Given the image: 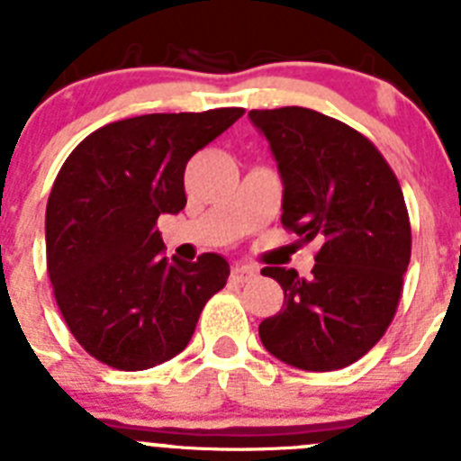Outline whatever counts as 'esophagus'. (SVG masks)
<instances>
[{"label": "esophagus", "mask_w": 461, "mask_h": 461, "mask_svg": "<svg viewBox=\"0 0 461 461\" xmlns=\"http://www.w3.org/2000/svg\"><path fill=\"white\" fill-rule=\"evenodd\" d=\"M230 275H233L235 281H249V279H254V276H256V267H251V266H235Z\"/></svg>", "instance_id": "1"}]
</instances>
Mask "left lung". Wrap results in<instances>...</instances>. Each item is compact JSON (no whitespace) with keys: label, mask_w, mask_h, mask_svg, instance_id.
<instances>
[{"label":"left lung","mask_w":461,"mask_h":461,"mask_svg":"<svg viewBox=\"0 0 461 461\" xmlns=\"http://www.w3.org/2000/svg\"><path fill=\"white\" fill-rule=\"evenodd\" d=\"M276 161L281 223L321 244L312 276L263 267L284 307L258 325L263 346L291 367L335 372L388 330L411 260L404 194L376 148L344 122L286 105L251 110Z\"/></svg>","instance_id":"left-lung-1"}]
</instances>
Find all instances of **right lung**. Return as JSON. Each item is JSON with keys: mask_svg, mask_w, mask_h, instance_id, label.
Instances as JSON below:
<instances>
[{"mask_svg": "<svg viewBox=\"0 0 461 461\" xmlns=\"http://www.w3.org/2000/svg\"><path fill=\"white\" fill-rule=\"evenodd\" d=\"M242 108L154 113L113 122L68 154L46 207L55 300L89 356L140 372L185 351L228 260L164 258L161 214L185 210V168Z\"/></svg>", "mask_w": 461, "mask_h": 461, "instance_id": "1", "label": "right lung"}]
</instances>
